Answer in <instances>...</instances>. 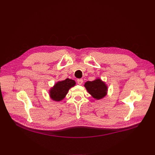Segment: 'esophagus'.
Listing matches in <instances>:
<instances>
[{
  "mask_svg": "<svg viewBox=\"0 0 155 155\" xmlns=\"http://www.w3.org/2000/svg\"><path fill=\"white\" fill-rule=\"evenodd\" d=\"M77 82H78V83L79 85H81L82 83H83V80L82 79H78V80H77Z\"/></svg>",
  "mask_w": 155,
  "mask_h": 155,
  "instance_id": "obj_1",
  "label": "esophagus"
}]
</instances>
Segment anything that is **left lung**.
Returning <instances> with one entry per match:
<instances>
[{
  "instance_id": "obj_1",
  "label": "left lung",
  "mask_w": 155,
  "mask_h": 155,
  "mask_svg": "<svg viewBox=\"0 0 155 155\" xmlns=\"http://www.w3.org/2000/svg\"><path fill=\"white\" fill-rule=\"evenodd\" d=\"M84 86L88 93L96 100L104 98L107 93V86L100 78H97L92 81H87Z\"/></svg>"
}]
</instances>
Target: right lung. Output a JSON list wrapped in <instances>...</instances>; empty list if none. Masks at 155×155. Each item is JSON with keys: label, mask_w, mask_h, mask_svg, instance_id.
<instances>
[{"label": "right lung", "mask_w": 155, "mask_h": 155, "mask_svg": "<svg viewBox=\"0 0 155 155\" xmlns=\"http://www.w3.org/2000/svg\"><path fill=\"white\" fill-rule=\"evenodd\" d=\"M75 85H76V81L69 78L57 81L54 86L50 89L49 91V97L53 101L60 102L65 98L70 88H72Z\"/></svg>", "instance_id": "right-lung-1"}]
</instances>
